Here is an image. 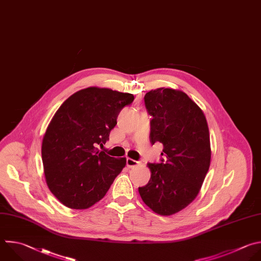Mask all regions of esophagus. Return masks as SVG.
I'll use <instances>...</instances> for the list:
<instances>
[{"instance_id": "obj_1", "label": "esophagus", "mask_w": 261, "mask_h": 261, "mask_svg": "<svg viewBox=\"0 0 261 261\" xmlns=\"http://www.w3.org/2000/svg\"><path fill=\"white\" fill-rule=\"evenodd\" d=\"M138 164H139V162H137V161H135V160H132V159H130V158H127V160H126V165H127L128 168L136 167Z\"/></svg>"}]
</instances>
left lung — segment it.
Masks as SVG:
<instances>
[{
	"instance_id": "1",
	"label": "left lung",
	"mask_w": 261,
	"mask_h": 261,
	"mask_svg": "<svg viewBox=\"0 0 261 261\" xmlns=\"http://www.w3.org/2000/svg\"><path fill=\"white\" fill-rule=\"evenodd\" d=\"M150 143L164 146L160 163H148V184L138 188L142 201L160 215H172L198 196L210 166V135L202 110L182 91L147 92Z\"/></svg>"
}]
</instances>
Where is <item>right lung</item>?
<instances>
[{
	"instance_id": "1",
	"label": "right lung",
	"mask_w": 261,
	"mask_h": 261,
	"mask_svg": "<svg viewBox=\"0 0 261 261\" xmlns=\"http://www.w3.org/2000/svg\"><path fill=\"white\" fill-rule=\"evenodd\" d=\"M134 96L90 87L67 98L50 122L42 143L45 177L64 206L87 209L100 201L126 165L99 150L120 112Z\"/></svg>"
}]
</instances>
